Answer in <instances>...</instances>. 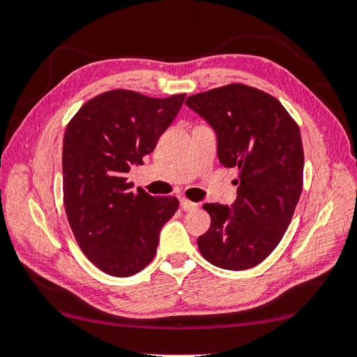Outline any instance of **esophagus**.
<instances>
[{"label": "esophagus", "instance_id": "esophagus-1", "mask_svg": "<svg viewBox=\"0 0 357 357\" xmlns=\"http://www.w3.org/2000/svg\"><path fill=\"white\" fill-rule=\"evenodd\" d=\"M181 208H183L184 211H192L195 208H198V204L188 201V199H181Z\"/></svg>", "mask_w": 357, "mask_h": 357}]
</instances>
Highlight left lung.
<instances>
[{
    "mask_svg": "<svg viewBox=\"0 0 357 357\" xmlns=\"http://www.w3.org/2000/svg\"><path fill=\"white\" fill-rule=\"evenodd\" d=\"M185 104L215 128L219 162L239 170L231 208L204 204L211 222L198 238L199 252L219 268H252L278 247L299 201V126L275 96L245 84L196 93Z\"/></svg>",
    "mask_w": 357,
    "mask_h": 357,
    "instance_id": "left-lung-1",
    "label": "left lung"
}]
</instances>
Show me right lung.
Here are the masks:
<instances>
[{"label": "right lung", "mask_w": 357, "mask_h": 357, "mask_svg": "<svg viewBox=\"0 0 357 357\" xmlns=\"http://www.w3.org/2000/svg\"><path fill=\"white\" fill-rule=\"evenodd\" d=\"M185 95L150 98L110 90L87 101L63 141L64 208L79 248L110 276L127 278L155 257L162 225L179 201L130 192L127 173L155 150Z\"/></svg>", "instance_id": "1"}]
</instances>
